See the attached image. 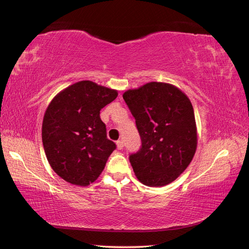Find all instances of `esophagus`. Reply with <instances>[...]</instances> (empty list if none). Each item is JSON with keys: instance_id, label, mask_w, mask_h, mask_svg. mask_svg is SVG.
Returning a JSON list of instances; mask_svg holds the SVG:
<instances>
[{"instance_id": "esophagus-1", "label": "esophagus", "mask_w": 249, "mask_h": 249, "mask_svg": "<svg viewBox=\"0 0 249 249\" xmlns=\"http://www.w3.org/2000/svg\"><path fill=\"white\" fill-rule=\"evenodd\" d=\"M116 146H118V149H119V150H122V149H123V146H124L123 141H122V140L116 141Z\"/></svg>"}]
</instances>
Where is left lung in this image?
Here are the masks:
<instances>
[{
	"label": "left lung",
	"mask_w": 249,
	"mask_h": 249,
	"mask_svg": "<svg viewBox=\"0 0 249 249\" xmlns=\"http://www.w3.org/2000/svg\"><path fill=\"white\" fill-rule=\"evenodd\" d=\"M136 120L142 147L129 156L137 178L150 187L172 183L186 170L197 150L193 105L178 87L149 82L123 94Z\"/></svg>",
	"instance_id": "obj_1"
}]
</instances>
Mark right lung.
Here are the masks:
<instances>
[{
  "label": "right lung",
  "instance_id": "right-lung-1",
  "mask_svg": "<svg viewBox=\"0 0 249 249\" xmlns=\"http://www.w3.org/2000/svg\"><path fill=\"white\" fill-rule=\"evenodd\" d=\"M116 96V89L83 80L62 89L47 107L44 150L50 167L64 181L89 186L103 172L115 144L107 139L99 113Z\"/></svg>",
  "mask_w": 249,
  "mask_h": 249
}]
</instances>
